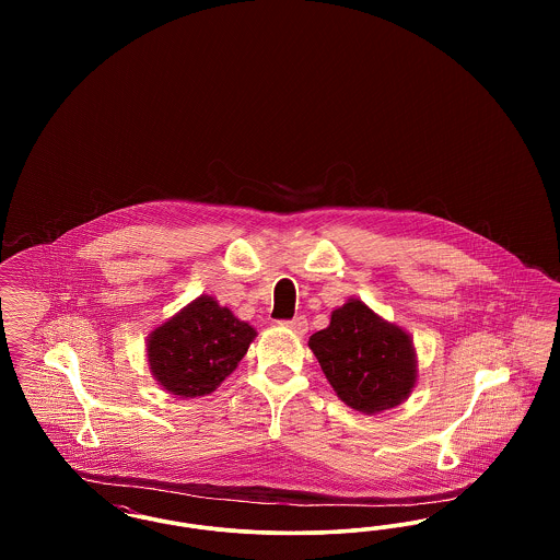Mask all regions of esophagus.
<instances>
[{"instance_id": "34e87169", "label": "esophagus", "mask_w": 560, "mask_h": 560, "mask_svg": "<svg viewBox=\"0 0 560 560\" xmlns=\"http://www.w3.org/2000/svg\"><path fill=\"white\" fill-rule=\"evenodd\" d=\"M281 325L288 327L295 336H304V334L308 331V320L304 319V317H293V319L290 320H281Z\"/></svg>"}]
</instances>
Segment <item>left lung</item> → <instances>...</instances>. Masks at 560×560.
Wrapping results in <instances>:
<instances>
[{
	"mask_svg": "<svg viewBox=\"0 0 560 560\" xmlns=\"http://www.w3.org/2000/svg\"><path fill=\"white\" fill-rule=\"evenodd\" d=\"M308 347L336 395L365 416L397 407L418 382L411 336L357 298L331 313Z\"/></svg>",
	"mask_w": 560,
	"mask_h": 560,
	"instance_id": "left-lung-1",
	"label": "left lung"
}]
</instances>
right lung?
<instances>
[{
  "instance_id": "1",
  "label": "right lung",
  "mask_w": 560,
  "mask_h": 560,
  "mask_svg": "<svg viewBox=\"0 0 560 560\" xmlns=\"http://www.w3.org/2000/svg\"><path fill=\"white\" fill-rule=\"evenodd\" d=\"M254 338L249 323L203 293L149 334V370L178 399L206 397L237 370Z\"/></svg>"
}]
</instances>
